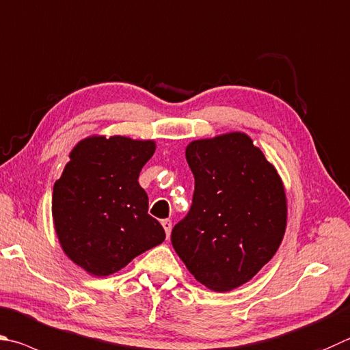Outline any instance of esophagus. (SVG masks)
Wrapping results in <instances>:
<instances>
[{
  "label": "esophagus",
  "mask_w": 350,
  "mask_h": 350,
  "mask_svg": "<svg viewBox=\"0 0 350 350\" xmlns=\"http://www.w3.org/2000/svg\"><path fill=\"white\" fill-rule=\"evenodd\" d=\"M162 226H163V230H165V234H167V237H170V234H171V220L170 219H165V220H162Z\"/></svg>",
  "instance_id": "34e87169"
}]
</instances>
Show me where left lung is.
Listing matches in <instances>:
<instances>
[{
  "label": "left lung",
  "instance_id": "left-lung-1",
  "mask_svg": "<svg viewBox=\"0 0 350 350\" xmlns=\"http://www.w3.org/2000/svg\"><path fill=\"white\" fill-rule=\"evenodd\" d=\"M193 203L171 232L188 271L206 288L236 289L274 257L286 230V194L274 165L245 133L193 141Z\"/></svg>",
  "mask_w": 350,
  "mask_h": 350
}]
</instances>
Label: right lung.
<instances>
[{"label":"right lung","mask_w":350,"mask_h":350,"mask_svg":"<svg viewBox=\"0 0 350 350\" xmlns=\"http://www.w3.org/2000/svg\"><path fill=\"white\" fill-rule=\"evenodd\" d=\"M154 150V141L92 136L70 153L53 187V224L67 257L88 274H114L165 240L137 182Z\"/></svg>","instance_id":"add662e5"}]
</instances>
